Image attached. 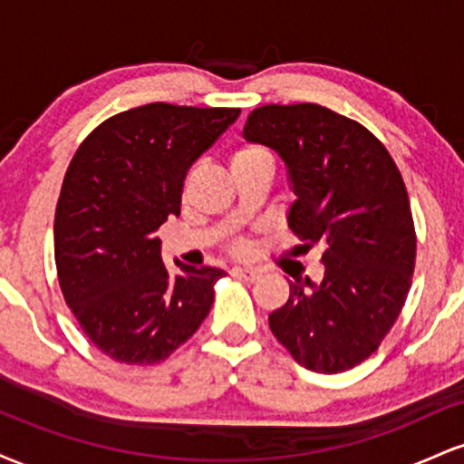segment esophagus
I'll use <instances>...</instances> for the list:
<instances>
[{
    "instance_id": "34e87169",
    "label": "esophagus",
    "mask_w": 464,
    "mask_h": 464,
    "mask_svg": "<svg viewBox=\"0 0 464 464\" xmlns=\"http://www.w3.org/2000/svg\"><path fill=\"white\" fill-rule=\"evenodd\" d=\"M233 275L239 276V279L244 281H255L259 279V270L257 268H250V266H237V268H233Z\"/></svg>"
}]
</instances>
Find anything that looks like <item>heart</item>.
<instances>
[{
	"instance_id": "b5f03b06",
	"label": "heart",
	"mask_w": 464,
	"mask_h": 464,
	"mask_svg": "<svg viewBox=\"0 0 464 464\" xmlns=\"http://www.w3.org/2000/svg\"><path fill=\"white\" fill-rule=\"evenodd\" d=\"M266 157H270V154L266 152L264 148L248 143V146H239L231 152V157H228V165H231V172H233V169L242 168V165L255 163V161H259V159H266ZM239 250H244V246H239Z\"/></svg>"
}]
</instances>
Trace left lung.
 I'll list each match as a JSON object with an SVG mask.
<instances>
[{
  "instance_id": "left-lung-1",
  "label": "left lung",
  "mask_w": 464,
  "mask_h": 464,
  "mask_svg": "<svg viewBox=\"0 0 464 464\" xmlns=\"http://www.w3.org/2000/svg\"><path fill=\"white\" fill-rule=\"evenodd\" d=\"M244 140L279 154L296 196L287 227L324 264L321 281H290L270 329L305 369H353L380 347L412 279L417 237L401 174L371 130L321 104L259 106Z\"/></svg>"
}]
</instances>
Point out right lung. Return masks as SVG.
I'll use <instances>...</instances> for the list:
<instances>
[{
	"label": "right lung",
	"instance_id": "1",
	"mask_svg": "<svg viewBox=\"0 0 464 464\" xmlns=\"http://www.w3.org/2000/svg\"><path fill=\"white\" fill-rule=\"evenodd\" d=\"M239 109L152 102L109 117L69 163L54 218L58 284L92 343L126 364H154L194 335L225 270L169 275L154 233L180 214L191 163Z\"/></svg>",
	"mask_w": 464,
	"mask_h": 464
}]
</instances>
